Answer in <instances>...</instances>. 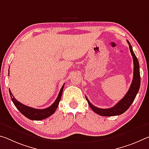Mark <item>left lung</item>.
<instances>
[{
    "label": "left lung",
    "mask_w": 149,
    "mask_h": 149,
    "mask_svg": "<svg viewBox=\"0 0 149 149\" xmlns=\"http://www.w3.org/2000/svg\"><path fill=\"white\" fill-rule=\"evenodd\" d=\"M127 42L129 45V49L131 54L133 56V64H134V70H133V79L129 91H127L126 95L123 97L122 100H120L114 107L109 109H101L98 108L92 105L88 99L86 97V100L88 102L89 107L91 109L97 114L101 115V116L105 117H110V116H115V115H121L125 113L128 109L136 97V94L140 88L141 85V76H140V70H139V63L137 58L136 57L135 54L133 52L132 46L130 42L127 40Z\"/></svg>",
    "instance_id": "1"
}]
</instances>
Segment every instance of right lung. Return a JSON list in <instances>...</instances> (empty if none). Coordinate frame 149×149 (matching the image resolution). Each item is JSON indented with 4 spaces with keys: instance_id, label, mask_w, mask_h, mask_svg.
Instances as JSON below:
<instances>
[{
    "instance_id": "add662e5",
    "label": "right lung",
    "mask_w": 149,
    "mask_h": 149,
    "mask_svg": "<svg viewBox=\"0 0 149 149\" xmlns=\"http://www.w3.org/2000/svg\"><path fill=\"white\" fill-rule=\"evenodd\" d=\"M63 87H64V84L63 85L62 88H61L58 96L57 97V98H56V101H54L53 104L46 109H34L24 105L14 97L10 89H9V93H10L11 100L13 101L14 104H15V107L19 110V111L23 115H24L26 117H27L28 119L30 120L40 121V120L46 119V118L51 116L52 115L55 113L56 109H57L59 105V103L60 101L61 97H62Z\"/></svg>"
}]
</instances>
